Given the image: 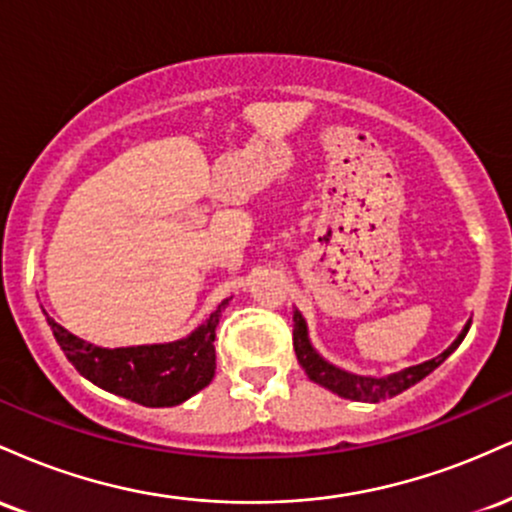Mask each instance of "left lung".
I'll use <instances>...</instances> for the list:
<instances>
[{"instance_id":"8db88e82","label":"left lung","mask_w":512,"mask_h":512,"mask_svg":"<svg viewBox=\"0 0 512 512\" xmlns=\"http://www.w3.org/2000/svg\"><path fill=\"white\" fill-rule=\"evenodd\" d=\"M469 325L464 327L460 337L452 342V346L443 351V354L431 358V361L419 363V366H411L399 370L395 375H387V378H366V375H354L346 373L342 368H334L332 363H327L317 351L310 346L308 342V330H305V320L301 313H293V351H296L298 363L305 370L310 380L317 385L327 387L332 390L334 395L346 397V399H356V402H383V399H390L399 395V392L409 390L411 385H416L419 380H424L428 373H433L440 363L448 358L457 346L462 344V339L467 337Z\"/></svg>"}]
</instances>
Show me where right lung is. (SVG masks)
<instances>
[{
  "instance_id": "1",
  "label": "right lung",
  "mask_w": 512,
  "mask_h": 512,
  "mask_svg": "<svg viewBox=\"0 0 512 512\" xmlns=\"http://www.w3.org/2000/svg\"><path fill=\"white\" fill-rule=\"evenodd\" d=\"M223 301L187 339L170 344L103 349L79 339L48 317L64 356L93 385L144 407H175L197 395L216 373V325Z\"/></svg>"
}]
</instances>
